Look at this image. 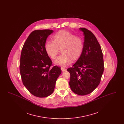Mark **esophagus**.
Here are the masks:
<instances>
[{
    "instance_id": "obj_1",
    "label": "esophagus",
    "mask_w": 124,
    "mask_h": 124,
    "mask_svg": "<svg viewBox=\"0 0 124 124\" xmlns=\"http://www.w3.org/2000/svg\"><path fill=\"white\" fill-rule=\"evenodd\" d=\"M61 69L62 71H66V69H65V67H61Z\"/></svg>"
}]
</instances>
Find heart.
<instances>
[{
	"mask_svg": "<svg viewBox=\"0 0 124 124\" xmlns=\"http://www.w3.org/2000/svg\"><path fill=\"white\" fill-rule=\"evenodd\" d=\"M84 48L82 39L67 31H61L53 36V41H47L45 50L47 55L53 59H56L60 51L61 55L55 60L56 65L65 66L71 60L76 61L82 54Z\"/></svg>",
	"mask_w": 124,
	"mask_h": 124,
	"instance_id": "obj_1",
	"label": "heart"
}]
</instances>
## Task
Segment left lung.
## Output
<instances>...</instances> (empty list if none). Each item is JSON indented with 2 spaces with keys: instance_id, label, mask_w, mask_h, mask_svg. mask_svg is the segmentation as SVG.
Masks as SVG:
<instances>
[{
  "instance_id": "left-lung-1",
  "label": "left lung",
  "mask_w": 124,
  "mask_h": 124,
  "mask_svg": "<svg viewBox=\"0 0 124 124\" xmlns=\"http://www.w3.org/2000/svg\"><path fill=\"white\" fill-rule=\"evenodd\" d=\"M84 36L82 54L67 71L70 73L69 85L71 91L79 95L93 92L100 82L104 65L100 45L88 30L79 28Z\"/></svg>"
}]
</instances>
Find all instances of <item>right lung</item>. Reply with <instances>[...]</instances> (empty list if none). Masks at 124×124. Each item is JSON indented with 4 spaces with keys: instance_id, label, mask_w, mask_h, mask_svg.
Segmentation results:
<instances>
[{
    "instance_id": "add662e5",
    "label": "right lung",
    "mask_w": 124,
    "mask_h": 124,
    "mask_svg": "<svg viewBox=\"0 0 124 124\" xmlns=\"http://www.w3.org/2000/svg\"><path fill=\"white\" fill-rule=\"evenodd\" d=\"M52 30H38L31 32L22 48L19 69L23 85L36 97L45 98L52 94L56 81L61 71L52 65L45 50L48 36Z\"/></svg>"
}]
</instances>
